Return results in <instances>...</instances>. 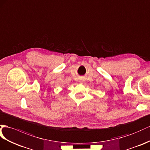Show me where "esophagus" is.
I'll use <instances>...</instances> for the list:
<instances>
[{
	"label": "esophagus",
	"mask_w": 150,
	"mask_h": 150,
	"mask_svg": "<svg viewBox=\"0 0 150 150\" xmlns=\"http://www.w3.org/2000/svg\"><path fill=\"white\" fill-rule=\"evenodd\" d=\"M80 83H82V82H80Z\"/></svg>",
	"instance_id": "34e87169"
}]
</instances>
